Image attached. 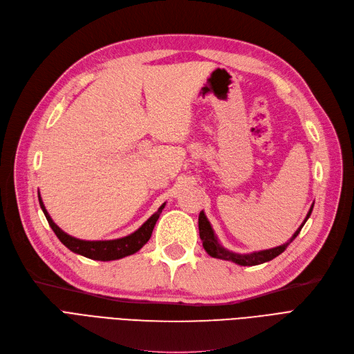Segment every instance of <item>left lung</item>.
<instances>
[{
    "label": "left lung",
    "instance_id": "8db88e82",
    "mask_svg": "<svg viewBox=\"0 0 354 354\" xmlns=\"http://www.w3.org/2000/svg\"><path fill=\"white\" fill-rule=\"evenodd\" d=\"M313 207L314 205L310 206L308 215L305 218V221L302 222V225L298 228V231H296L292 238L289 239V241L283 245H279V247H274V248H270V250H263V251H256V252H251V254H236V252H232L230 250L223 248L218 238L214 232V230H212L210 226V222L207 221L206 215L203 214V210L201 212L199 215V235H201V239L203 243V248L206 250V252L209 254L210 257H215V259H221V260H226V261H232V263H236L239 266H257V264H263L266 261H270L273 259H276L279 254L283 252L288 245L293 241V239L298 236V234L301 232L302 226L305 225V222L308 221V218L310 216V212H313Z\"/></svg>",
    "mask_w": 354,
    "mask_h": 354
}]
</instances>
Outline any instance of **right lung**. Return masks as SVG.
<instances>
[{
    "label": "right lung",
    "instance_id": "right-lung-1",
    "mask_svg": "<svg viewBox=\"0 0 354 354\" xmlns=\"http://www.w3.org/2000/svg\"><path fill=\"white\" fill-rule=\"evenodd\" d=\"M39 203H40V207H41V210H44V214L50 225V228L53 230L56 236L59 238V241L66 248H69L75 254H80V256H84V257L91 259V260H100V261H110V260H119L123 257H128V256H131V254H135L136 251L142 248L148 243V239L151 238L153 226H155V223H157L161 212L165 206V203H162L160 206V209L155 212V214L142 226H140L139 230H136L135 232H132L128 236L118 238V239H109V241H86V239H78V238L68 235L52 221L44 202H41L40 194H39Z\"/></svg>",
    "mask_w": 354,
    "mask_h": 354
}]
</instances>
